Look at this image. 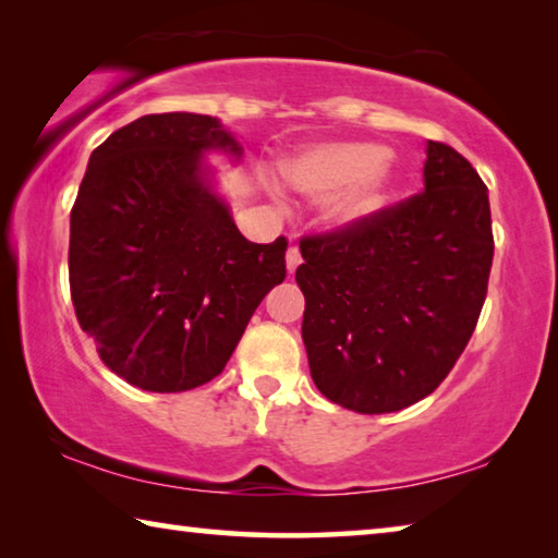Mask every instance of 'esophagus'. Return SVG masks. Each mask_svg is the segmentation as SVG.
I'll list each match as a JSON object with an SVG mask.
<instances>
[{
	"instance_id": "1",
	"label": "esophagus",
	"mask_w": 558,
	"mask_h": 558,
	"mask_svg": "<svg viewBox=\"0 0 558 558\" xmlns=\"http://www.w3.org/2000/svg\"><path fill=\"white\" fill-rule=\"evenodd\" d=\"M286 263H288V272H295L298 268H300V263H302V256H300V248L295 243L290 245L288 248V256H286Z\"/></svg>"
}]
</instances>
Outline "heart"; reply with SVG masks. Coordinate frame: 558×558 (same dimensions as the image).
<instances>
[{
    "mask_svg": "<svg viewBox=\"0 0 558 558\" xmlns=\"http://www.w3.org/2000/svg\"><path fill=\"white\" fill-rule=\"evenodd\" d=\"M386 157V147L374 143L319 145L292 159L286 174L302 194L335 196L329 221L349 226L369 219L389 199L393 177Z\"/></svg>",
    "mask_w": 558,
    "mask_h": 558,
    "instance_id": "1",
    "label": "heart"
}]
</instances>
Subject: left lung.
I'll use <instances>...</instances> for the list:
<instances>
[{
	"instance_id": "1",
	"label": "left lung",
	"mask_w": 558,
	"mask_h": 558,
	"mask_svg": "<svg viewBox=\"0 0 558 558\" xmlns=\"http://www.w3.org/2000/svg\"><path fill=\"white\" fill-rule=\"evenodd\" d=\"M423 192L369 219L302 235V342L329 401L391 413L450 374L485 305L495 239L487 186L428 140Z\"/></svg>"
}]
</instances>
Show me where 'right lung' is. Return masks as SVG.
I'll use <instances>...</instances> for the list:
<instances>
[{
    "label": "right lung",
    "instance_id": "right-lung-1",
    "mask_svg": "<svg viewBox=\"0 0 558 558\" xmlns=\"http://www.w3.org/2000/svg\"><path fill=\"white\" fill-rule=\"evenodd\" d=\"M209 149L241 157L211 116L137 118L93 149L71 209L75 317L102 364L145 391L219 376L286 280L288 239L251 243L235 229L204 167Z\"/></svg>",
    "mask_w": 558,
    "mask_h": 558
}]
</instances>
